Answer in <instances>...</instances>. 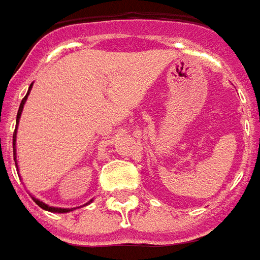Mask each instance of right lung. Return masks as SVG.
<instances>
[{
	"instance_id": "1",
	"label": "right lung",
	"mask_w": 260,
	"mask_h": 260,
	"mask_svg": "<svg viewBox=\"0 0 260 260\" xmlns=\"http://www.w3.org/2000/svg\"><path fill=\"white\" fill-rule=\"evenodd\" d=\"M30 89H32V85L29 86V91H27V93L25 95V98L22 99L21 102V106H19V110H18V115H16V124H18V121H19V117H21V113H22V109H23V105H25V102H26V98L27 95H29V92H30ZM15 136H16V127H15V133H14V141H12V144H14V147H15ZM15 150H14V159H15ZM33 200H35V203L38 204L39 207H42L43 210H47V211H53V213H67V211H70L68 209H58V207H50V206H47V204H45L43 202H40V200H38V199L33 198Z\"/></svg>"
}]
</instances>
